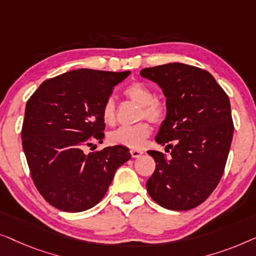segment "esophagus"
<instances>
[{
	"label": "esophagus",
	"instance_id": "obj_1",
	"mask_svg": "<svg viewBox=\"0 0 256 256\" xmlns=\"http://www.w3.org/2000/svg\"><path fill=\"white\" fill-rule=\"evenodd\" d=\"M130 152H131L132 158H140L142 156V150H131Z\"/></svg>",
	"mask_w": 256,
	"mask_h": 256
}]
</instances>
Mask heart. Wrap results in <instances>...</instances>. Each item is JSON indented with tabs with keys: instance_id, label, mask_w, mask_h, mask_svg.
I'll return each mask as SVG.
<instances>
[{
	"instance_id": "1",
	"label": "heart",
	"mask_w": 256,
	"mask_h": 256,
	"mask_svg": "<svg viewBox=\"0 0 256 256\" xmlns=\"http://www.w3.org/2000/svg\"><path fill=\"white\" fill-rule=\"evenodd\" d=\"M125 96L142 106L140 118L158 123L162 120L166 114V106L160 100L154 98L152 89L142 82H133L124 90ZM102 117L106 124H112L116 120V104L114 98L109 97L103 104ZM150 134V128L146 123H139L132 126H122L109 134V140L114 145L126 146L130 148H140Z\"/></svg>"
}]
</instances>
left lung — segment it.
Wrapping results in <instances>:
<instances>
[{
    "mask_svg": "<svg viewBox=\"0 0 256 256\" xmlns=\"http://www.w3.org/2000/svg\"><path fill=\"white\" fill-rule=\"evenodd\" d=\"M140 75L162 89L167 111L156 142L172 148L169 159L147 150L156 164L147 192L168 210H190L210 196L224 172L234 131L230 100L208 72L195 66L172 62Z\"/></svg>",
    "mask_w": 256,
    "mask_h": 256,
    "instance_id": "obj_1",
    "label": "left lung"
}]
</instances>
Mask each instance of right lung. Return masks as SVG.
<instances>
[{"label": "right lung", "instance_id": "obj_1", "mask_svg": "<svg viewBox=\"0 0 256 256\" xmlns=\"http://www.w3.org/2000/svg\"><path fill=\"white\" fill-rule=\"evenodd\" d=\"M130 74L80 68L44 81L28 98L23 150L36 186L52 206L64 212L95 206L131 159L122 145L84 152L95 140L103 142V104Z\"/></svg>", "mask_w": 256, "mask_h": 256}]
</instances>
